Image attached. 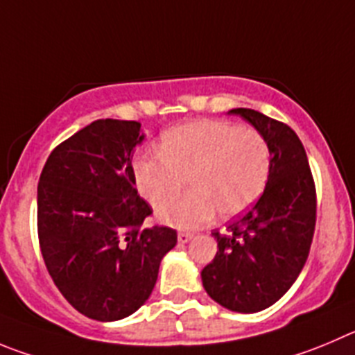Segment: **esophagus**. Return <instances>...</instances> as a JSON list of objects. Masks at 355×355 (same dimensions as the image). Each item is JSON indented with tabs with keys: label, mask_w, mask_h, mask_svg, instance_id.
<instances>
[{
	"label": "esophagus",
	"mask_w": 355,
	"mask_h": 355,
	"mask_svg": "<svg viewBox=\"0 0 355 355\" xmlns=\"http://www.w3.org/2000/svg\"><path fill=\"white\" fill-rule=\"evenodd\" d=\"M194 234L193 233H189V231H180L178 233V243H187V241L193 240Z\"/></svg>",
	"instance_id": "esophagus-1"
}]
</instances>
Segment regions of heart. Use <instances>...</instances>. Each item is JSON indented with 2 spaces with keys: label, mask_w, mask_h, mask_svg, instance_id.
Instances as JSON below:
<instances>
[{
  "label": "heart",
  "mask_w": 355,
  "mask_h": 355,
  "mask_svg": "<svg viewBox=\"0 0 355 355\" xmlns=\"http://www.w3.org/2000/svg\"><path fill=\"white\" fill-rule=\"evenodd\" d=\"M271 168V150L263 132L226 121H193L166 132L159 154L135 162L141 196L155 210L193 193L162 211V220L177 227L210 223L215 211L231 218L243 214L263 194Z\"/></svg>",
  "instance_id": "1"
}]
</instances>
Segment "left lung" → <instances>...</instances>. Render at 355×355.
<instances>
[{
  "label": "left lung",
  "instance_id": "1",
  "mask_svg": "<svg viewBox=\"0 0 355 355\" xmlns=\"http://www.w3.org/2000/svg\"><path fill=\"white\" fill-rule=\"evenodd\" d=\"M263 132L271 150L268 184L259 200L214 231L217 254L201 271L211 300L227 310L261 312L296 282L308 259L317 220V193L306 152L287 124L250 108H234Z\"/></svg>",
  "mask_w": 355,
  "mask_h": 355
}]
</instances>
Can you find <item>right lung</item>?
I'll list each match as a JSON object with an SVG mask.
<instances>
[{
  "instance_id": "right-lung-1",
  "label": "right lung",
  "mask_w": 355,
  "mask_h": 355,
  "mask_svg": "<svg viewBox=\"0 0 355 355\" xmlns=\"http://www.w3.org/2000/svg\"><path fill=\"white\" fill-rule=\"evenodd\" d=\"M137 121L98 119L61 141L38 182L36 226L55 287L85 317L124 319L148 300L177 231L145 227L152 207L138 194Z\"/></svg>"
}]
</instances>
